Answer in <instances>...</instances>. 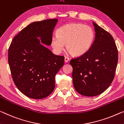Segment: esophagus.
<instances>
[{
	"label": "esophagus",
	"mask_w": 124,
	"mask_h": 124,
	"mask_svg": "<svg viewBox=\"0 0 124 124\" xmlns=\"http://www.w3.org/2000/svg\"><path fill=\"white\" fill-rule=\"evenodd\" d=\"M69 60V58H68L67 56H65V59H64V61L65 62H68Z\"/></svg>",
	"instance_id": "esophagus-1"
}]
</instances>
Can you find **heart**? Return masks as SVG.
<instances>
[{"instance_id":"obj_1","label":"heart","mask_w":124,"mask_h":124,"mask_svg":"<svg viewBox=\"0 0 124 124\" xmlns=\"http://www.w3.org/2000/svg\"><path fill=\"white\" fill-rule=\"evenodd\" d=\"M53 36L51 45L55 52L60 54L66 44L67 50L73 56H81L89 50L95 39L94 30L81 23H70L57 30Z\"/></svg>"}]
</instances>
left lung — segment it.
I'll return each mask as SVG.
<instances>
[{
	"label": "left lung",
	"mask_w": 124,
	"mask_h": 124,
	"mask_svg": "<svg viewBox=\"0 0 124 124\" xmlns=\"http://www.w3.org/2000/svg\"><path fill=\"white\" fill-rule=\"evenodd\" d=\"M95 37L85 54L70 60L73 85L79 94L95 96L105 91L115 77L118 52L111 34L93 22Z\"/></svg>",
	"instance_id": "8db88e82"
}]
</instances>
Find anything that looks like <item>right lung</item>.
Instances as JSON below:
<instances>
[{
  "label": "right lung",
  "mask_w": 124,
  "mask_h": 124,
  "mask_svg": "<svg viewBox=\"0 0 124 124\" xmlns=\"http://www.w3.org/2000/svg\"><path fill=\"white\" fill-rule=\"evenodd\" d=\"M58 21L53 19L32 23L14 38L9 47L13 81L20 92L30 98L48 96L55 88V77L64 64V56L54 54L42 44H51Z\"/></svg>",
  "instance_id": "add662e5"
}]
</instances>
